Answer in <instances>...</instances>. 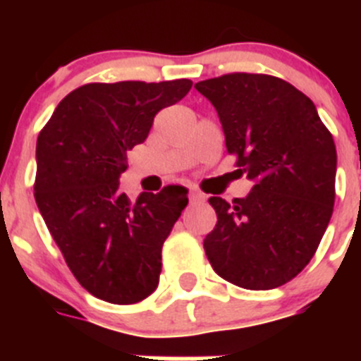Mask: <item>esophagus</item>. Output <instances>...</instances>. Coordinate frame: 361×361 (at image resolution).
<instances>
[{
	"instance_id": "1",
	"label": "esophagus",
	"mask_w": 361,
	"mask_h": 361,
	"mask_svg": "<svg viewBox=\"0 0 361 361\" xmlns=\"http://www.w3.org/2000/svg\"><path fill=\"white\" fill-rule=\"evenodd\" d=\"M190 200H191V202H204V200H206V195H204V193H200V191H197V190H191L190 191Z\"/></svg>"
}]
</instances>
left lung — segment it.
Returning a JSON list of instances; mask_svg holds the SVG:
<instances>
[{"instance_id":"obj_1","label":"left lung","mask_w":361,"mask_h":361,"mask_svg":"<svg viewBox=\"0 0 361 361\" xmlns=\"http://www.w3.org/2000/svg\"><path fill=\"white\" fill-rule=\"evenodd\" d=\"M219 114L244 199L212 197L216 226L204 251L219 276L264 291L304 269L334 206L336 146L311 99L283 79L228 73L195 85Z\"/></svg>"}]
</instances>
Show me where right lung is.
<instances>
[{
	"label": "right lung",
	"mask_w": 361,
	"mask_h": 361,
	"mask_svg": "<svg viewBox=\"0 0 361 361\" xmlns=\"http://www.w3.org/2000/svg\"><path fill=\"white\" fill-rule=\"evenodd\" d=\"M190 79L90 82L57 104L36 145V204L73 276L110 304H135L159 286L162 244L186 208L183 186L119 191L126 153L153 117L190 92Z\"/></svg>",
	"instance_id": "obj_1"
}]
</instances>
